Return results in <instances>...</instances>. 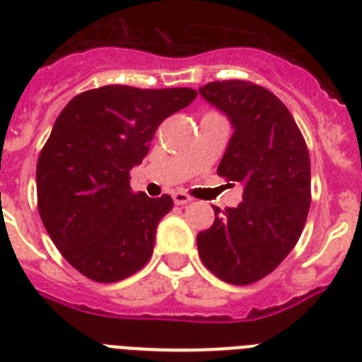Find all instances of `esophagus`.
I'll return each mask as SVG.
<instances>
[{
    "label": "esophagus",
    "mask_w": 362,
    "mask_h": 362,
    "mask_svg": "<svg viewBox=\"0 0 362 362\" xmlns=\"http://www.w3.org/2000/svg\"><path fill=\"white\" fill-rule=\"evenodd\" d=\"M173 200H175L176 206H184L187 204V202H191V197L186 195L184 191H175V193H173Z\"/></svg>",
    "instance_id": "34e87169"
}]
</instances>
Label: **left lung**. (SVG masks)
I'll use <instances>...</instances> for the list:
<instances>
[{
	"mask_svg": "<svg viewBox=\"0 0 362 362\" xmlns=\"http://www.w3.org/2000/svg\"><path fill=\"white\" fill-rule=\"evenodd\" d=\"M230 117L233 134L217 175L243 186L238 208L215 209L197 235L206 269L232 285L270 274L298 243L311 204V160L287 106L248 81H217L199 90ZM233 186V184H232Z\"/></svg>",
	"mask_w": 362,
	"mask_h": 362,
	"instance_id": "obj_1",
	"label": "left lung"
}]
</instances>
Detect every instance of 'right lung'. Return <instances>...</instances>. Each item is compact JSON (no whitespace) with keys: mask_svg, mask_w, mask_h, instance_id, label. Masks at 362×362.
I'll return each mask as SVG.
<instances>
[{"mask_svg":"<svg viewBox=\"0 0 362 362\" xmlns=\"http://www.w3.org/2000/svg\"><path fill=\"white\" fill-rule=\"evenodd\" d=\"M191 88L110 84L64 106L36 163L38 214L64 259L86 278L114 284L153 256L158 223L173 199L130 189V169L158 124L195 101Z\"/></svg>","mask_w":362,"mask_h":362,"instance_id":"add662e5","label":"right lung"}]
</instances>
